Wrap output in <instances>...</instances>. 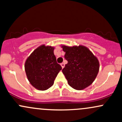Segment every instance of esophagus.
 Here are the masks:
<instances>
[{
    "label": "esophagus",
    "instance_id": "1",
    "mask_svg": "<svg viewBox=\"0 0 122 122\" xmlns=\"http://www.w3.org/2000/svg\"><path fill=\"white\" fill-rule=\"evenodd\" d=\"M61 66H62V68H64V66H65V64H64V63H61Z\"/></svg>",
    "mask_w": 122,
    "mask_h": 122
}]
</instances>
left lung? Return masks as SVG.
Instances as JSON below:
<instances>
[{
    "instance_id": "1",
    "label": "left lung",
    "mask_w": 122,
    "mask_h": 122,
    "mask_svg": "<svg viewBox=\"0 0 122 122\" xmlns=\"http://www.w3.org/2000/svg\"><path fill=\"white\" fill-rule=\"evenodd\" d=\"M68 61L62 73L68 84L76 90H81L90 85L97 76L99 62L87 47L83 46L69 47L62 46Z\"/></svg>"
}]
</instances>
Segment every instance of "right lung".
Wrapping results in <instances>:
<instances>
[{
	"label": "right lung",
	"mask_w": 122,
	"mask_h": 122,
	"mask_svg": "<svg viewBox=\"0 0 122 122\" xmlns=\"http://www.w3.org/2000/svg\"><path fill=\"white\" fill-rule=\"evenodd\" d=\"M25 72L30 84L36 89L45 91L51 87L61 66L57 62L54 47L41 46L26 60Z\"/></svg>",
	"instance_id": "obj_1"
}]
</instances>
